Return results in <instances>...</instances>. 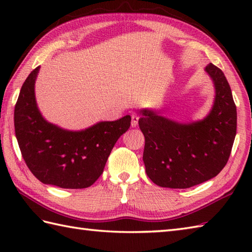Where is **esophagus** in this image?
Instances as JSON below:
<instances>
[{"instance_id":"esophagus-1","label":"esophagus","mask_w":252,"mask_h":252,"mask_svg":"<svg viewBox=\"0 0 252 252\" xmlns=\"http://www.w3.org/2000/svg\"><path fill=\"white\" fill-rule=\"evenodd\" d=\"M137 122H138V116L136 114H132V116H131V126H132V127H135L137 126Z\"/></svg>"}]
</instances>
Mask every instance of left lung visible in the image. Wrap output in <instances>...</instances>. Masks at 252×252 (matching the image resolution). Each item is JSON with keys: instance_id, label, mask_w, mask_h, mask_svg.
I'll list each match as a JSON object with an SVG mask.
<instances>
[{"instance_id": "1", "label": "left lung", "mask_w": 252, "mask_h": 252, "mask_svg": "<svg viewBox=\"0 0 252 252\" xmlns=\"http://www.w3.org/2000/svg\"><path fill=\"white\" fill-rule=\"evenodd\" d=\"M205 71L215 88L209 114L180 122L151 108L140 110L138 126L145 136L143 161L155 184L189 189L215 178L225 167L236 136L237 111L221 69L209 63Z\"/></svg>"}]
</instances>
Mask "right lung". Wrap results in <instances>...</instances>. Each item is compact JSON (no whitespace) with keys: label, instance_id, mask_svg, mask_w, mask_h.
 <instances>
[{"label":"right lung","instance_id":"1","mask_svg":"<svg viewBox=\"0 0 252 252\" xmlns=\"http://www.w3.org/2000/svg\"><path fill=\"white\" fill-rule=\"evenodd\" d=\"M36 67L21 87L14 111L15 134L29 170L44 184L87 189L103 173L116 142L131 125L126 115L84 130H66L42 116L35 99Z\"/></svg>","mask_w":252,"mask_h":252}]
</instances>
